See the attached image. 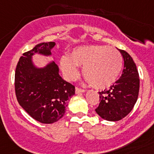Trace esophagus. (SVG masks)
<instances>
[{
  "instance_id": "34e87169",
  "label": "esophagus",
  "mask_w": 154,
  "mask_h": 154,
  "mask_svg": "<svg viewBox=\"0 0 154 154\" xmlns=\"http://www.w3.org/2000/svg\"><path fill=\"white\" fill-rule=\"evenodd\" d=\"M75 92H76V93H81V92H85V90L82 89V88H78V87H77V88H76V89H75Z\"/></svg>"
}]
</instances>
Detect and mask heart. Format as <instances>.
Returning a JSON list of instances; mask_svg holds the SVG:
<instances>
[{"label":"heart","mask_w":154,"mask_h":154,"mask_svg":"<svg viewBox=\"0 0 154 154\" xmlns=\"http://www.w3.org/2000/svg\"><path fill=\"white\" fill-rule=\"evenodd\" d=\"M62 71L69 80L77 78L79 70L88 83L97 88H105L113 85L122 68V54L117 49L105 45L84 46L75 48L69 57L60 61Z\"/></svg>","instance_id":"1"}]
</instances>
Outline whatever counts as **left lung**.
Wrapping results in <instances>:
<instances>
[{
	"label": "left lung",
	"mask_w": 154,
	"mask_h": 154,
	"mask_svg": "<svg viewBox=\"0 0 154 154\" xmlns=\"http://www.w3.org/2000/svg\"><path fill=\"white\" fill-rule=\"evenodd\" d=\"M124 61L120 78L108 90L99 92L100 103L96 112L107 121H119L133 109L139 92V74L134 62L129 54L119 50Z\"/></svg>",
	"instance_id": "8db88e82"
}]
</instances>
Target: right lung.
<instances>
[{
	"label": "right lung",
	"instance_id": "obj_1",
	"mask_svg": "<svg viewBox=\"0 0 154 154\" xmlns=\"http://www.w3.org/2000/svg\"><path fill=\"white\" fill-rule=\"evenodd\" d=\"M54 42H42L23 54L15 73L17 101L31 117L42 123H53L64 116L67 100L75 94V87L62 79L55 62L44 68L32 63L34 54L51 55Z\"/></svg>",
	"mask_w": 154,
	"mask_h": 154
}]
</instances>
